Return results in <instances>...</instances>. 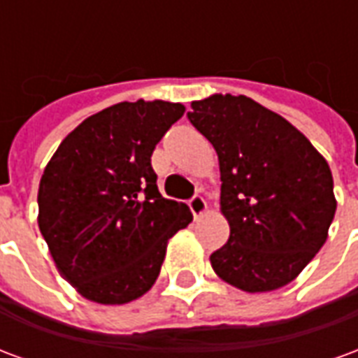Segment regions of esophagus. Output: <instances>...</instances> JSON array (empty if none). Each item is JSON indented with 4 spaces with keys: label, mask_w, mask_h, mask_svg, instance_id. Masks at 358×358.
I'll use <instances>...</instances> for the list:
<instances>
[{
    "label": "esophagus",
    "mask_w": 358,
    "mask_h": 358,
    "mask_svg": "<svg viewBox=\"0 0 358 358\" xmlns=\"http://www.w3.org/2000/svg\"><path fill=\"white\" fill-rule=\"evenodd\" d=\"M189 209L194 213V217H201L203 213L207 210V201L203 199L201 195H194V197L189 199Z\"/></svg>",
    "instance_id": "34e87169"
}]
</instances>
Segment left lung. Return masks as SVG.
I'll list each match as a JSON object with an SVG mask.
<instances>
[{
  "instance_id": "1",
  "label": "left lung",
  "mask_w": 358,
  "mask_h": 358,
  "mask_svg": "<svg viewBox=\"0 0 358 358\" xmlns=\"http://www.w3.org/2000/svg\"><path fill=\"white\" fill-rule=\"evenodd\" d=\"M187 118L217 151L220 213L230 224L210 266L241 292L284 287L328 240L338 201L326 159L292 122L245 95L192 101Z\"/></svg>"
}]
</instances>
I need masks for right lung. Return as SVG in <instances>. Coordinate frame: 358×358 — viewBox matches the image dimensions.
I'll return each mask as SVG.
<instances>
[{
    "label": "right lung",
    "mask_w": 358,
    "mask_h": 358,
    "mask_svg": "<svg viewBox=\"0 0 358 358\" xmlns=\"http://www.w3.org/2000/svg\"><path fill=\"white\" fill-rule=\"evenodd\" d=\"M186 107L122 101L61 141L40 180L38 226L59 274L84 299L124 305L148 293L166 245L192 222L186 203L164 199L153 149Z\"/></svg>",
    "instance_id": "add662e5"
}]
</instances>
